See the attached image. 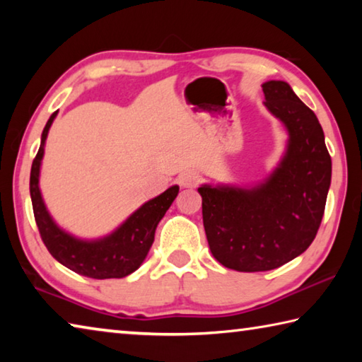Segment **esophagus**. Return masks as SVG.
<instances>
[{"mask_svg": "<svg viewBox=\"0 0 362 362\" xmlns=\"http://www.w3.org/2000/svg\"><path fill=\"white\" fill-rule=\"evenodd\" d=\"M177 180H179L180 187H183V188H193L198 185L199 174L194 173V170H187V173H182Z\"/></svg>", "mask_w": 362, "mask_h": 362, "instance_id": "34e87169", "label": "esophagus"}]
</instances>
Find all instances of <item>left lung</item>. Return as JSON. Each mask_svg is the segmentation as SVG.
Segmentation results:
<instances>
[{
	"label": "left lung",
	"instance_id": "obj_1",
	"mask_svg": "<svg viewBox=\"0 0 362 362\" xmlns=\"http://www.w3.org/2000/svg\"><path fill=\"white\" fill-rule=\"evenodd\" d=\"M265 107L287 131L284 156L252 187L198 188L216 260L236 272H268L303 254L324 216L332 161L316 115L286 81L262 84Z\"/></svg>",
	"mask_w": 362,
	"mask_h": 362
}]
</instances>
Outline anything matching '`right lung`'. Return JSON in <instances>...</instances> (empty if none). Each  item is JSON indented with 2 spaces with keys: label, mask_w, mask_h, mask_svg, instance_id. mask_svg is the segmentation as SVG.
Listing matches in <instances>:
<instances>
[{
  "label": "right lung",
  "mask_w": 362,
  "mask_h": 362,
  "mask_svg": "<svg viewBox=\"0 0 362 362\" xmlns=\"http://www.w3.org/2000/svg\"><path fill=\"white\" fill-rule=\"evenodd\" d=\"M56 116L57 112L52 113L42 129L40 150L33 159L30 173V196L41 240L54 259L81 276L94 279L124 278L144 263L155 241L159 220L164 217L175 196L179 194V185H173L156 198L146 201L107 236L97 240H81L73 236L54 222L40 189L45 145Z\"/></svg>",
  "instance_id": "right-lung-1"
}]
</instances>
